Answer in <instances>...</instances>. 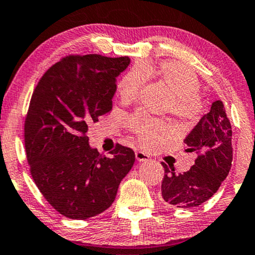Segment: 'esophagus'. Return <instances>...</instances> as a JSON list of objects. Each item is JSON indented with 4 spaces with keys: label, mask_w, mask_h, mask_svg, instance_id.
<instances>
[{
    "label": "esophagus",
    "mask_w": 255,
    "mask_h": 255,
    "mask_svg": "<svg viewBox=\"0 0 255 255\" xmlns=\"http://www.w3.org/2000/svg\"><path fill=\"white\" fill-rule=\"evenodd\" d=\"M135 158L137 161H148L149 157L146 154V153L141 152V151H136L135 152Z\"/></svg>",
    "instance_id": "1"
}]
</instances>
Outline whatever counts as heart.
<instances>
[{
    "label": "heart",
    "mask_w": 255,
    "mask_h": 255,
    "mask_svg": "<svg viewBox=\"0 0 255 255\" xmlns=\"http://www.w3.org/2000/svg\"><path fill=\"white\" fill-rule=\"evenodd\" d=\"M146 79L161 84L170 93L165 110L185 124L196 122L203 114L204 100L199 94V81L194 71L173 60L142 63L126 72L116 84L122 104L135 102ZM128 129L143 148H152L171 133L170 125L162 120L136 114L128 121Z\"/></svg>",
    "instance_id": "1"
}]
</instances>
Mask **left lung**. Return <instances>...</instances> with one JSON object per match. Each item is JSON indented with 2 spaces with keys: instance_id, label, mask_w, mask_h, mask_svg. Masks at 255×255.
Listing matches in <instances>:
<instances>
[{
  "instance_id": "1",
  "label": "left lung",
  "mask_w": 255,
  "mask_h": 255,
  "mask_svg": "<svg viewBox=\"0 0 255 255\" xmlns=\"http://www.w3.org/2000/svg\"><path fill=\"white\" fill-rule=\"evenodd\" d=\"M184 142L186 152H196L195 165L183 173L167 167L161 182V196L177 208H195L211 198L219 190L232 167V126L222 101H215L190 131Z\"/></svg>"
}]
</instances>
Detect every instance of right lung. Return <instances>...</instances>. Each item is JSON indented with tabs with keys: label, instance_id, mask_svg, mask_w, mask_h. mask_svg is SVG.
I'll use <instances>...</instances> for the list:
<instances>
[{
	"label": "right lung",
	"instance_id": "obj_1",
	"mask_svg": "<svg viewBox=\"0 0 255 255\" xmlns=\"http://www.w3.org/2000/svg\"><path fill=\"white\" fill-rule=\"evenodd\" d=\"M128 57L72 54L38 82L24 120V148L33 180L67 219L85 220L113 204L121 180L135 161L116 143L109 157L89 146V126L112 110L116 77Z\"/></svg>",
	"mask_w": 255,
	"mask_h": 255
}]
</instances>
